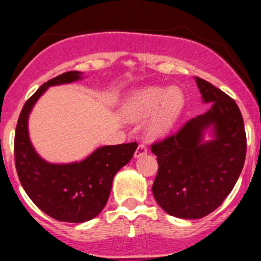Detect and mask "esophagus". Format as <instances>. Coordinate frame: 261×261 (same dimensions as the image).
Segmentation results:
<instances>
[{
	"mask_svg": "<svg viewBox=\"0 0 261 261\" xmlns=\"http://www.w3.org/2000/svg\"><path fill=\"white\" fill-rule=\"evenodd\" d=\"M146 154H147L146 146L144 145V144H140V145L138 146V149H136V151H135V154H134V156H135V158H141V156H144V155H146Z\"/></svg>",
	"mask_w": 261,
	"mask_h": 261,
	"instance_id": "34e87169",
	"label": "esophagus"
}]
</instances>
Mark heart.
<instances>
[{
    "mask_svg": "<svg viewBox=\"0 0 261 261\" xmlns=\"http://www.w3.org/2000/svg\"><path fill=\"white\" fill-rule=\"evenodd\" d=\"M186 105L181 88L145 87L136 89L126 97L122 112L131 121H143L147 117L146 133L152 138L167 135L174 128Z\"/></svg>",
    "mask_w": 261,
    "mask_h": 261,
    "instance_id": "b5f03b06",
    "label": "heart"
}]
</instances>
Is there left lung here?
I'll list each match as a JSON object with an SVG mask.
<instances>
[{"instance_id": "left-lung-1", "label": "left lung", "mask_w": 261, "mask_h": 261, "mask_svg": "<svg viewBox=\"0 0 261 261\" xmlns=\"http://www.w3.org/2000/svg\"><path fill=\"white\" fill-rule=\"evenodd\" d=\"M203 103L211 107L178 133L151 146L156 155L152 194L170 216L197 220L215 211L230 194L244 168L246 135L232 98L194 77Z\"/></svg>"}]
</instances>
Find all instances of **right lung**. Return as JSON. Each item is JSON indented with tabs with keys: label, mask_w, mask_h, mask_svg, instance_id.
Masks as SVG:
<instances>
[{
	"label": "right lung",
	"mask_w": 261,
	"mask_h": 261,
	"mask_svg": "<svg viewBox=\"0 0 261 261\" xmlns=\"http://www.w3.org/2000/svg\"><path fill=\"white\" fill-rule=\"evenodd\" d=\"M84 78L67 72L44 83L23 106L15 133V164L26 194L44 213L63 222L82 223L101 213L109 201L116 173L133 158L138 144L97 147L81 162L50 163L40 156L29 135V117L49 87Z\"/></svg>",
	"instance_id": "add662e5"
}]
</instances>
